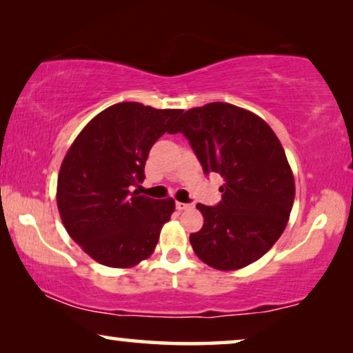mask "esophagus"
I'll return each mask as SVG.
<instances>
[{"label": "esophagus", "mask_w": 353, "mask_h": 353, "mask_svg": "<svg viewBox=\"0 0 353 353\" xmlns=\"http://www.w3.org/2000/svg\"><path fill=\"white\" fill-rule=\"evenodd\" d=\"M175 207H176V210H186V209H191V204H185V202H175Z\"/></svg>", "instance_id": "obj_1"}]
</instances>
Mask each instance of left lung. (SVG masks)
I'll list each match as a JSON object with an SVG mask.
<instances>
[{
  "label": "left lung",
  "mask_w": 353,
  "mask_h": 353,
  "mask_svg": "<svg viewBox=\"0 0 353 353\" xmlns=\"http://www.w3.org/2000/svg\"><path fill=\"white\" fill-rule=\"evenodd\" d=\"M173 133L185 134L205 175L225 180L219 204L196 205L204 216L190 236L196 255L223 272L254 263L283 234L296 196L276 134L259 115L228 103L186 110Z\"/></svg>",
  "instance_id": "left-lung-1"
}]
</instances>
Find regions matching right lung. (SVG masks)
I'll use <instances>...</instances> for the list:
<instances>
[{
    "mask_svg": "<svg viewBox=\"0 0 353 353\" xmlns=\"http://www.w3.org/2000/svg\"><path fill=\"white\" fill-rule=\"evenodd\" d=\"M180 109L119 103L81 130L57 176V209L70 238L96 262L138 265L154 252L175 201L130 191L144 180L152 144L172 133Z\"/></svg>",
    "mask_w": 353,
    "mask_h": 353,
    "instance_id": "right-lung-1",
    "label": "right lung"
}]
</instances>
